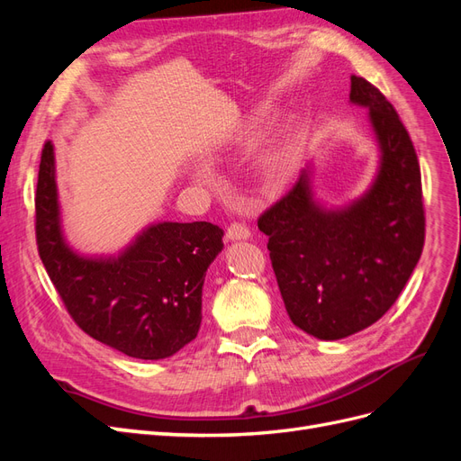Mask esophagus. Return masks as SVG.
<instances>
[{
    "instance_id": "1",
    "label": "esophagus",
    "mask_w": 461,
    "mask_h": 461,
    "mask_svg": "<svg viewBox=\"0 0 461 461\" xmlns=\"http://www.w3.org/2000/svg\"><path fill=\"white\" fill-rule=\"evenodd\" d=\"M227 239L229 240H246L249 239V229L244 222H230L227 229Z\"/></svg>"
}]
</instances>
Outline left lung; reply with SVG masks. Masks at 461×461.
<instances>
[{
	"label": "left lung",
	"mask_w": 461,
	"mask_h": 461,
	"mask_svg": "<svg viewBox=\"0 0 461 461\" xmlns=\"http://www.w3.org/2000/svg\"><path fill=\"white\" fill-rule=\"evenodd\" d=\"M350 102L369 109L381 149L371 188L327 212L312 171L259 215L278 290L292 323L321 340L350 337L379 321L406 286L425 242L421 171L396 109L371 82L352 77Z\"/></svg>",
	"instance_id": "8db88e82"
}]
</instances>
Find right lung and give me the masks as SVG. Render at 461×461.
Masks as SVG:
<instances>
[{
  "label": "right lung",
  "instance_id": "1",
  "mask_svg": "<svg viewBox=\"0 0 461 461\" xmlns=\"http://www.w3.org/2000/svg\"><path fill=\"white\" fill-rule=\"evenodd\" d=\"M36 244L75 323L115 350L163 359L196 339L205 271L222 249L212 222H158L117 258H85L63 239L51 142L36 186Z\"/></svg>",
  "mask_w": 461,
  "mask_h": 461
}]
</instances>
